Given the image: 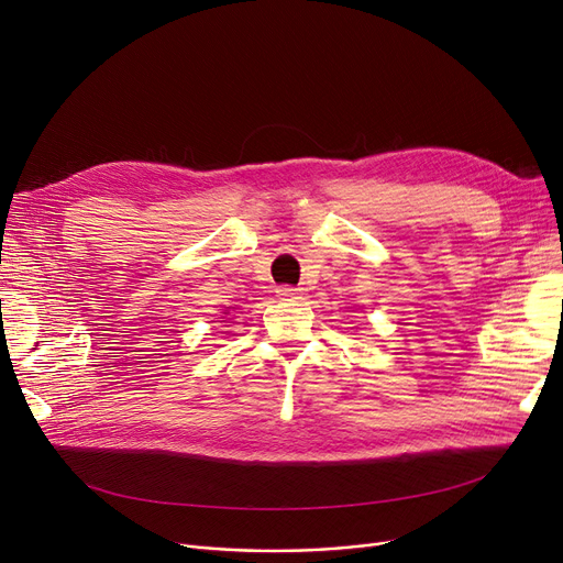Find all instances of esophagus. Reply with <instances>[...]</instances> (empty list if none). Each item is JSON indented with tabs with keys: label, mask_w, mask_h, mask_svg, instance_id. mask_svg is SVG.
Returning <instances> with one entry per match:
<instances>
[{
	"label": "esophagus",
	"mask_w": 563,
	"mask_h": 563,
	"mask_svg": "<svg viewBox=\"0 0 563 563\" xmlns=\"http://www.w3.org/2000/svg\"><path fill=\"white\" fill-rule=\"evenodd\" d=\"M299 291H301L299 287H291V285H280L276 289V294H278V297H283V299H297Z\"/></svg>",
	"instance_id": "esophagus-1"
}]
</instances>
